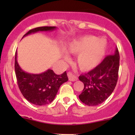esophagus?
Masks as SVG:
<instances>
[{
    "label": "esophagus",
    "instance_id": "obj_1",
    "mask_svg": "<svg viewBox=\"0 0 135 135\" xmlns=\"http://www.w3.org/2000/svg\"><path fill=\"white\" fill-rule=\"evenodd\" d=\"M67 75H68V77H69V79L70 81H75L78 80L77 77H76V76H74L72 73H70V72H69V73H68Z\"/></svg>",
    "mask_w": 135,
    "mask_h": 135
}]
</instances>
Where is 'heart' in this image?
<instances>
[{"instance_id":"obj_1","label":"heart","mask_w":135,"mask_h":135,"mask_svg":"<svg viewBox=\"0 0 135 135\" xmlns=\"http://www.w3.org/2000/svg\"><path fill=\"white\" fill-rule=\"evenodd\" d=\"M107 48V42L103 38H98L88 35L72 41L67 46L70 54L78 55L76 65L81 71H89L95 69L104 58ZM68 60L67 55H64Z\"/></svg>"}]
</instances>
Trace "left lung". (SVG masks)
I'll return each instance as SVG.
<instances>
[{"label": "left lung", "instance_id": "left-lung-1", "mask_svg": "<svg viewBox=\"0 0 135 135\" xmlns=\"http://www.w3.org/2000/svg\"><path fill=\"white\" fill-rule=\"evenodd\" d=\"M119 66V55L117 47L113 55H108L97 66L79 76L84 84L80 100L88 106H97L105 101L116 85Z\"/></svg>", "mask_w": 135, "mask_h": 135}]
</instances>
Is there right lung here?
I'll list each match as a JSON object with an SVG mask.
<instances>
[{
    "label": "right lung",
    "instance_id": "obj_1",
    "mask_svg": "<svg viewBox=\"0 0 135 135\" xmlns=\"http://www.w3.org/2000/svg\"><path fill=\"white\" fill-rule=\"evenodd\" d=\"M56 28V27H36L28 31L23 38L39 31H52ZM15 71L22 95L28 102L38 106L51 103L60 86L69 80L66 71L60 75L55 74L51 69H47L40 74H31L24 71L17 62V51L15 55Z\"/></svg>",
    "mask_w": 135,
    "mask_h": 135
}]
</instances>
